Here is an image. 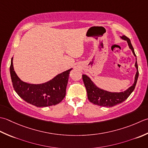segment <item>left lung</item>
Listing matches in <instances>:
<instances>
[{"label":"left lung","instance_id":"1","mask_svg":"<svg viewBox=\"0 0 148 148\" xmlns=\"http://www.w3.org/2000/svg\"><path fill=\"white\" fill-rule=\"evenodd\" d=\"M120 38L122 40L127 41L130 49L132 50L134 56L136 57V55H135L134 52V49L133 47H132L130 39L125 35L120 36ZM135 59H136V61H135V66L136 68L137 72L135 76L134 83L133 84V85L131 87H130L126 90H125V91L110 92L106 91V90H104L103 89H101L96 86L88 76H87L86 75H82V79L84 85L86 86L87 93V97H88L89 101H91L93 104L97 105L101 107H112L125 101L129 97V96L131 95V93L134 91L137 82L138 71L137 58Z\"/></svg>","mask_w":148,"mask_h":148}]
</instances>
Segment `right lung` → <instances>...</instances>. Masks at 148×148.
Wrapping results in <instances>:
<instances>
[{"label":"right lung","instance_id":"add662e5","mask_svg":"<svg viewBox=\"0 0 148 148\" xmlns=\"http://www.w3.org/2000/svg\"><path fill=\"white\" fill-rule=\"evenodd\" d=\"M13 57L10 66V75L14 89L24 101L38 107H49L59 103L66 95L69 74L72 70H66L57 75L45 83L34 84L23 82L14 71Z\"/></svg>","mask_w":148,"mask_h":148}]
</instances>
